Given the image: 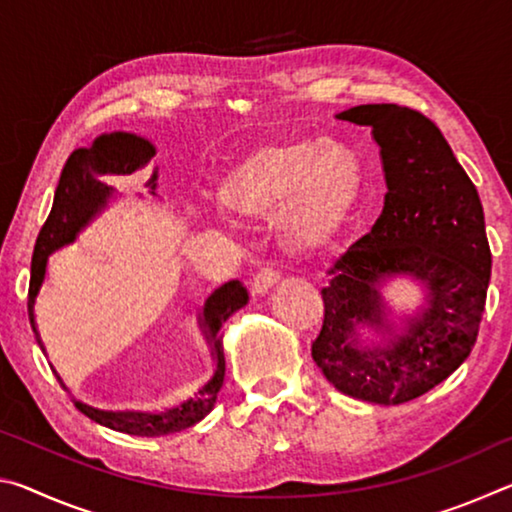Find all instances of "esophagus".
<instances>
[{"mask_svg": "<svg viewBox=\"0 0 512 512\" xmlns=\"http://www.w3.org/2000/svg\"><path fill=\"white\" fill-rule=\"evenodd\" d=\"M282 271L277 266H264L259 268L253 277V293H266L271 287L280 282Z\"/></svg>", "mask_w": 512, "mask_h": 512, "instance_id": "obj_1", "label": "esophagus"}]
</instances>
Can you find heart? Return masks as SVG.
<instances>
[{"instance_id": "b5f03b06", "label": "heart", "mask_w": 512, "mask_h": 512, "mask_svg": "<svg viewBox=\"0 0 512 512\" xmlns=\"http://www.w3.org/2000/svg\"><path fill=\"white\" fill-rule=\"evenodd\" d=\"M361 187V162L348 146L293 137L248 153L225 173L216 201L237 219L275 216L284 246L311 253L339 235Z\"/></svg>"}]
</instances>
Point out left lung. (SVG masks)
Wrapping results in <instances>:
<instances>
[{"label":"left lung","mask_w":512,"mask_h":512,"mask_svg":"<svg viewBox=\"0 0 512 512\" xmlns=\"http://www.w3.org/2000/svg\"><path fill=\"white\" fill-rule=\"evenodd\" d=\"M336 119L372 128L388 192L368 235L327 268L323 327L311 357L341 393L404 404L452 375L479 336L492 268L483 205L452 146L422 112L366 103ZM393 274L427 283L430 307L386 349L359 346V324L387 329L378 287Z\"/></svg>","instance_id":"left-lung-1"}]
</instances>
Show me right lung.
I'll use <instances>...</instances> for the list:
<instances>
[{
  "instance_id": "1",
  "label": "right lung",
  "mask_w": 512,
  "mask_h": 512,
  "mask_svg": "<svg viewBox=\"0 0 512 512\" xmlns=\"http://www.w3.org/2000/svg\"><path fill=\"white\" fill-rule=\"evenodd\" d=\"M153 155L155 146L149 140H144V137H137L131 133L101 135L99 140H94L92 146H81V149H74L72 155H69L63 173H60L54 194V205H51V212L36 239V248H33L27 302L33 332H36L33 302H36L42 277H45L47 257L54 253L56 248L72 244L81 228H85L88 221H92V216H97L103 207H106L108 198L115 192V189L106 183V176H110V173H133L137 169H142ZM149 185L151 189H155V173L149 180ZM244 305H248V289L239 280L225 282L223 287L216 289L212 296L207 298L203 307V325L212 341L216 370L214 377L207 381L192 400L162 413L97 411L81 402H76V409L83 415H88L90 420L103 424V427H110L121 433H131V436H169V433H178L192 427V424L203 420L205 415L212 411L216 395L221 391L225 377L221 327L225 320Z\"/></svg>"
}]
</instances>
